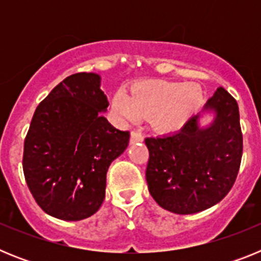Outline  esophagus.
<instances>
[{
    "label": "esophagus",
    "mask_w": 261,
    "mask_h": 261,
    "mask_svg": "<svg viewBox=\"0 0 261 261\" xmlns=\"http://www.w3.org/2000/svg\"><path fill=\"white\" fill-rule=\"evenodd\" d=\"M144 137L140 132H132L130 133V144H136V142H142Z\"/></svg>",
    "instance_id": "1"
}]
</instances>
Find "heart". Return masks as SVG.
<instances>
[{"label": "heart", "instance_id": "heart-1", "mask_svg": "<svg viewBox=\"0 0 261 261\" xmlns=\"http://www.w3.org/2000/svg\"><path fill=\"white\" fill-rule=\"evenodd\" d=\"M204 93L195 82L145 80L133 85L130 95L117 90L111 108L121 121L133 123L149 116L151 128L159 133H175L183 129L201 108Z\"/></svg>", "mask_w": 261, "mask_h": 261}]
</instances>
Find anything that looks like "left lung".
<instances>
[{
  "mask_svg": "<svg viewBox=\"0 0 261 261\" xmlns=\"http://www.w3.org/2000/svg\"><path fill=\"white\" fill-rule=\"evenodd\" d=\"M208 114L212 120L202 124ZM145 144L146 181L153 199L176 214L205 211L229 193L238 175L243 151L238 103L218 87L183 129L147 137Z\"/></svg>",
  "mask_w": 261,
  "mask_h": 261,
  "instance_id": "8db88e82",
  "label": "left lung"
}]
</instances>
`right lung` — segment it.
Returning <instances> with one entry per match:
<instances>
[{"mask_svg":"<svg viewBox=\"0 0 261 261\" xmlns=\"http://www.w3.org/2000/svg\"><path fill=\"white\" fill-rule=\"evenodd\" d=\"M100 75L77 73L38 106L24 140L23 172L49 216L81 221L100 208L108 167L125 151L129 132L103 116L108 100Z\"/></svg>","mask_w":261,"mask_h":261,"instance_id":"1","label":"right lung"}]
</instances>
